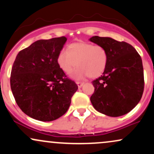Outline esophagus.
Here are the masks:
<instances>
[{"label":"esophagus","instance_id":"obj_1","mask_svg":"<svg viewBox=\"0 0 154 154\" xmlns=\"http://www.w3.org/2000/svg\"><path fill=\"white\" fill-rule=\"evenodd\" d=\"M77 85H78L79 88H81L83 85H84V82H79V81H77Z\"/></svg>","mask_w":154,"mask_h":154}]
</instances>
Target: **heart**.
<instances>
[{
	"instance_id": "b5f03b06",
	"label": "heart",
	"mask_w": 154,
	"mask_h": 154,
	"mask_svg": "<svg viewBox=\"0 0 154 154\" xmlns=\"http://www.w3.org/2000/svg\"><path fill=\"white\" fill-rule=\"evenodd\" d=\"M108 59V53L103 46L79 41L69 44L66 51H61L57 56V62L61 70L66 74H69L77 64L79 66L72 74L75 78L88 76L95 78L105 71Z\"/></svg>"
}]
</instances>
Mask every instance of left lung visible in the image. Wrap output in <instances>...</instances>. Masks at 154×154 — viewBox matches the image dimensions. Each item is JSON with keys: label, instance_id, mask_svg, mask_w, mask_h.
Returning a JSON list of instances; mask_svg holds the SVG:
<instances>
[{"label": "left lung", "instance_id": "left-lung-1", "mask_svg": "<svg viewBox=\"0 0 154 154\" xmlns=\"http://www.w3.org/2000/svg\"><path fill=\"white\" fill-rule=\"evenodd\" d=\"M91 42L103 46L108 63L103 75L93 80L91 101L95 110L116 117L128 114L142 98L144 75L140 56L130 44L111 38L93 36Z\"/></svg>", "mask_w": 154, "mask_h": 154}]
</instances>
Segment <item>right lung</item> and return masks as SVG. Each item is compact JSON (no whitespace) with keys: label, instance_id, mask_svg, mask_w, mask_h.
I'll return each mask as SVG.
<instances>
[{"label":"right lung","instance_id":"right-lung-1","mask_svg":"<svg viewBox=\"0 0 154 154\" xmlns=\"http://www.w3.org/2000/svg\"><path fill=\"white\" fill-rule=\"evenodd\" d=\"M66 37L40 40L17 54L11 69V88L24 114L42 122H51L68 110L78 89L57 62Z\"/></svg>","mask_w":154,"mask_h":154}]
</instances>
